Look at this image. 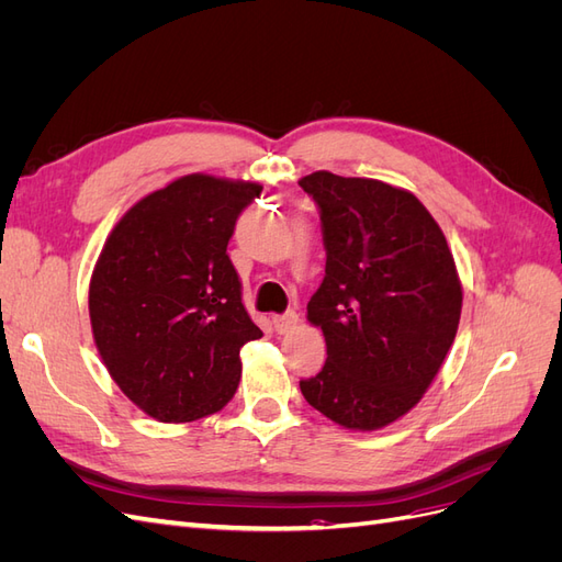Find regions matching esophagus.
Wrapping results in <instances>:
<instances>
[{"label":"esophagus","instance_id":"34e87169","mask_svg":"<svg viewBox=\"0 0 562 562\" xmlns=\"http://www.w3.org/2000/svg\"><path fill=\"white\" fill-rule=\"evenodd\" d=\"M297 326V314L295 312H285V314H279V316H274V328H277V333H288V330H293Z\"/></svg>","mask_w":562,"mask_h":562}]
</instances>
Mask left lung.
<instances>
[{"label":"left lung","mask_w":562,"mask_h":562,"mask_svg":"<svg viewBox=\"0 0 562 562\" xmlns=\"http://www.w3.org/2000/svg\"><path fill=\"white\" fill-rule=\"evenodd\" d=\"M318 206L326 277L307 304L328 359L302 396L345 429L375 431L415 407L443 366L462 283L422 201L382 180L304 176Z\"/></svg>","instance_id":"8db88e82"}]
</instances>
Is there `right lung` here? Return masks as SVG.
<instances>
[{"mask_svg":"<svg viewBox=\"0 0 562 562\" xmlns=\"http://www.w3.org/2000/svg\"><path fill=\"white\" fill-rule=\"evenodd\" d=\"M262 184L192 173L140 199L95 262L89 314L112 380L159 422L213 415L241 380L239 351L262 330L227 255Z\"/></svg>","mask_w":562,"mask_h":562,"instance_id":"obj_1","label":"right lung"}]
</instances>
